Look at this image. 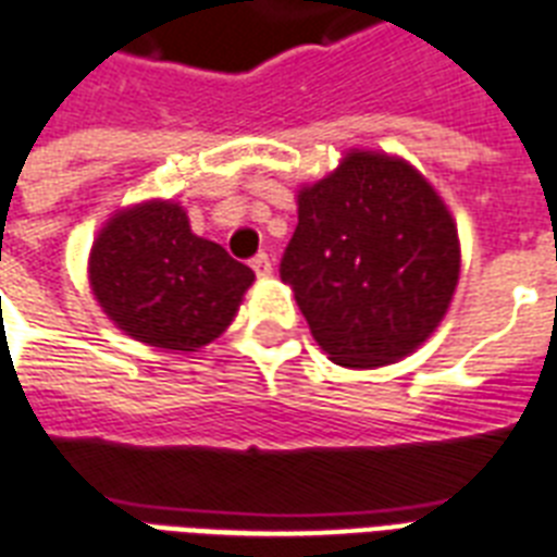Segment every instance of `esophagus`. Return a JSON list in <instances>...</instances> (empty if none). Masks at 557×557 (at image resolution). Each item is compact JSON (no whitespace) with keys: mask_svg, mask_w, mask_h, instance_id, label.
<instances>
[{"mask_svg":"<svg viewBox=\"0 0 557 557\" xmlns=\"http://www.w3.org/2000/svg\"><path fill=\"white\" fill-rule=\"evenodd\" d=\"M249 267L256 270L258 278H267V275L273 273V261H270V256H267V252H258V256L249 261Z\"/></svg>","mask_w":557,"mask_h":557,"instance_id":"obj_1","label":"esophagus"}]
</instances>
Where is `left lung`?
Returning a JSON list of instances; mask_svg holds the SVG:
<instances>
[{"mask_svg": "<svg viewBox=\"0 0 557 557\" xmlns=\"http://www.w3.org/2000/svg\"><path fill=\"white\" fill-rule=\"evenodd\" d=\"M278 273L334 363L389 366L412 355L450 308L459 235L409 162L351 150L334 174L299 191Z\"/></svg>", "mask_w": 557, "mask_h": 557, "instance_id": "1", "label": "left lung"}]
</instances>
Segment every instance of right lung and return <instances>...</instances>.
Wrapping results in <instances>:
<instances>
[{"mask_svg": "<svg viewBox=\"0 0 557 557\" xmlns=\"http://www.w3.org/2000/svg\"><path fill=\"white\" fill-rule=\"evenodd\" d=\"M256 273L197 238L180 202L148 200L110 218L89 252V284L103 313L139 343L197 351L238 313Z\"/></svg>", "mask_w": 557, "mask_h": 557, "instance_id": "obj_1", "label": "right lung"}]
</instances>
